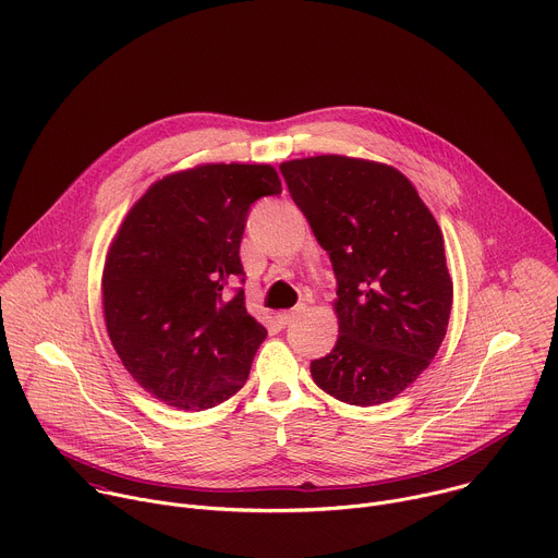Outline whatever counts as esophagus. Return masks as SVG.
<instances>
[{
    "label": "esophagus",
    "mask_w": 558,
    "mask_h": 558,
    "mask_svg": "<svg viewBox=\"0 0 558 558\" xmlns=\"http://www.w3.org/2000/svg\"><path fill=\"white\" fill-rule=\"evenodd\" d=\"M300 313H304V304H300V306H295V308H291V311H280V313L276 315V320H278L280 327H287L289 323L295 320V317H298Z\"/></svg>",
    "instance_id": "esophagus-1"
}]
</instances>
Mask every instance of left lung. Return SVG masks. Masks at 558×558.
Here are the masks:
<instances>
[{"instance_id": "1", "label": "left lung", "mask_w": 558, "mask_h": 558, "mask_svg": "<svg viewBox=\"0 0 558 558\" xmlns=\"http://www.w3.org/2000/svg\"><path fill=\"white\" fill-rule=\"evenodd\" d=\"M280 172L338 278L340 336L311 362L313 381L353 407L390 402L446 338L452 280L441 229L415 185L386 163L320 154Z\"/></svg>"}]
</instances>
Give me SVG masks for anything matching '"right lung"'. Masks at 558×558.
<instances>
[{
  "instance_id": "add662e5",
  "label": "right lung",
  "mask_w": 558,
  "mask_h": 558,
  "mask_svg": "<svg viewBox=\"0 0 558 558\" xmlns=\"http://www.w3.org/2000/svg\"><path fill=\"white\" fill-rule=\"evenodd\" d=\"M282 192L274 166L203 163L147 187L108 247L101 298L110 342L134 381L179 411L241 390L267 338L247 313L241 241L247 211Z\"/></svg>"
}]
</instances>
